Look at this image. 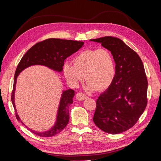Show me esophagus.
I'll return each mask as SVG.
<instances>
[{
    "mask_svg": "<svg viewBox=\"0 0 161 161\" xmlns=\"http://www.w3.org/2000/svg\"><path fill=\"white\" fill-rule=\"evenodd\" d=\"M87 98H88V97H87L85 94H84L83 92H80L76 94V99L79 101H83Z\"/></svg>",
    "mask_w": 161,
    "mask_h": 161,
    "instance_id": "esophagus-1",
    "label": "esophagus"
}]
</instances>
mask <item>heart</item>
<instances>
[{
  "mask_svg": "<svg viewBox=\"0 0 161 161\" xmlns=\"http://www.w3.org/2000/svg\"><path fill=\"white\" fill-rule=\"evenodd\" d=\"M73 64H64L63 72L67 81L76 86L84 79L89 89L103 91L113 82L115 75L114 58L105 48L86 49L79 52L72 60Z\"/></svg>",
  "mask_w": 161,
  "mask_h": 161,
  "instance_id": "heart-1",
  "label": "heart"
}]
</instances>
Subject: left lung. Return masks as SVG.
<instances>
[{"instance_id": "8db88e82", "label": "left lung", "mask_w": 161, "mask_h": 161, "mask_svg": "<svg viewBox=\"0 0 161 161\" xmlns=\"http://www.w3.org/2000/svg\"><path fill=\"white\" fill-rule=\"evenodd\" d=\"M91 41L109 50L115 62L114 80L97 100L93 121L105 132L122 133L136 124L147 105L148 80L142 61L119 38L106 36Z\"/></svg>"}]
</instances>
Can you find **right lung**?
Listing matches in <instances>:
<instances>
[{"instance_id": "obj_1", "label": "right lung", "mask_w": 161, "mask_h": 161, "mask_svg": "<svg viewBox=\"0 0 161 161\" xmlns=\"http://www.w3.org/2000/svg\"><path fill=\"white\" fill-rule=\"evenodd\" d=\"M83 42L73 41L61 39H47L46 40L38 42L32 46L25 55L23 56L17 67L15 74L14 76L13 89L11 95V101L13 105L15 110L16 118L21 121L14 105V92H15L16 82L19 75L26 68L33 65H43L50 69L57 71L62 72L64 62L69 56L75 53L83 46ZM75 91L72 89H68L63 91L58 108L57 119L55 125L46 131H36L27 128L32 133L42 137H52L59 134L65 128L69 121V106L73 103V97Z\"/></svg>"}]
</instances>
